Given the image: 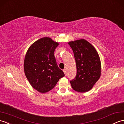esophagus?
<instances>
[{
    "label": "esophagus",
    "instance_id": "1",
    "mask_svg": "<svg viewBox=\"0 0 124 124\" xmlns=\"http://www.w3.org/2000/svg\"><path fill=\"white\" fill-rule=\"evenodd\" d=\"M63 71H64V72L65 73V75L66 76V75H67V70H66V69H64V70H63Z\"/></svg>",
    "mask_w": 124,
    "mask_h": 124
}]
</instances>
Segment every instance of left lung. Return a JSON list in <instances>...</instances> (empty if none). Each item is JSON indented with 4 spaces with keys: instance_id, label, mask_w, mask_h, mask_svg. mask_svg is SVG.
<instances>
[{
    "instance_id": "1",
    "label": "left lung",
    "mask_w": 124,
    "mask_h": 124,
    "mask_svg": "<svg viewBox=\"0 0 124 124\" xmlns=\"http://www.w3.org/2000/svg\"><path fill=\"white\" fill-rule=\"evenodd\" d=\"M73 51L76 64L75 78L70 81L73 89L79 92H86L92 89L99 79L101 62L93 46L84 39L68 43Z\"/></svg>"
}]
</instances>
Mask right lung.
<instances>
[{
  "label": "right lung",
  "mask_w": 124,
  "mask_h": 124,
  "mask_svg": "<svg viewBox=\"0 0 124 124\" xmlns=\"http://www.w3.org/2000/svg\"><path fill=\"white\" fill-rule=\"evenodd\" d=\"M58 43L45 37L37 40L27 50L24 62V72L32 87L41 93L53 89L65 76L58 67L54 52Z\"/></svg>",
  "instance_id": "right-lung-1"
}]
</instances>
